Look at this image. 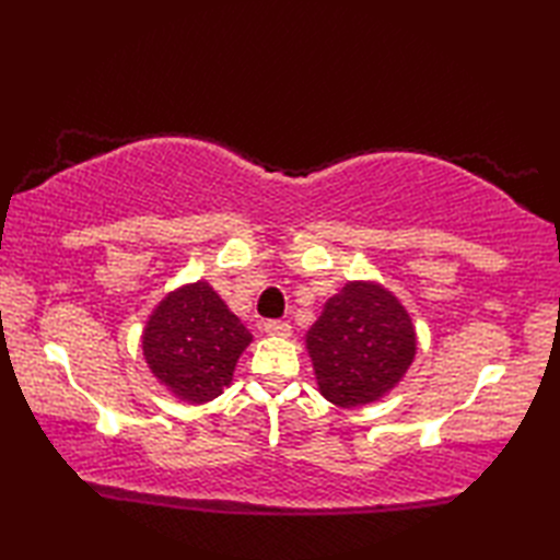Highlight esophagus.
Instances as JSON below:
<instances>
[{
	"label": "esophagus",
	"mask_w": 560,
	"mask_h": 560,
	"mask_svg": "<svg viewBox=\"0 0 560 560\" xmlns=\"http://www.w3.org/2000/svg\"><path fill=\"white\" fill-rule=\"evenodd\" d=\"M265 331L269 337H279V339H289L291 337V325L281 323V319H269L265 323Z\"/></svg>",
	"instance_id": "obj_1"
}]
</instances>
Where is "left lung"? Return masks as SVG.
<instances>
[{"mask_svg": "<svg viewBox=\"0 0 560 560\" xmlns=\"http://www.w3.org/2000/svg\"><path fill=\"white\" fill-rule=\"evenodd\" d=\"M317 389L341 409L365 407L395 389L416 359V327L380 281H347L307 329Z\"/></svg>", "mask_w": 560, "mask_h": 560, "instance_id": "8db88e82", "label": "left lung"}]
</instances>
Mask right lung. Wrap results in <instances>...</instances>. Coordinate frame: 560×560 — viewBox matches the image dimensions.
Here are the masks:
<instances>
[{"mask_svg": "<svg viewBox=\"0 0 560 560\" xmlns=\"http://www.w3.org/2000/svg\"><path fill=\"white\" fill-rule=\"evenodd\" d=\"M253 335L205 279L165 293L141 331L151 375L195 407L223 395Z\"/></svg>", "mask_w": 560, "mask_h": 560, "instance_id": "add662e5", "label": "right lung"}]
</instances>
